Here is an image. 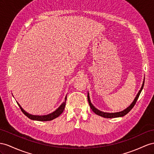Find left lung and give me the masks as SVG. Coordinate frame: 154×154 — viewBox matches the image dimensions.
I'll use <instances>...</instances> for the list:
<instances>
[{
    "instance_id": "left-lung-1",
    "label": "left lung",
    "mask_w": 154,
    "mask_h": 154,
    "mask_svg": "<svg viewBox=\"0 0 154 154\" xmlns=\"http://www.w3.org/2000/svg\"><path fill=\"white\" fill-rule=\"evenodd\" d=\"M144 85V81L143 82V86H142L140 90H139V93L137 94V95L136 97L135 98V100H134V101H133V103L131 105H130V106H129V107L127 109H125V110H124V111H122L121 112H115V113H109V112H103L99 111V110L94 107V106H93V105L91 103V102H90V97H89V96H88V103H89V105H90V108H91V109L92 110V111L94 113H96V115H99L100 116H102V117H104V118H117V117L124 116L125 115H127V114L133 109V107H134V106H135L136 102H137V101L138 100V98H139V97L140 96V92L142 91V90H143V88Z\"/></svg>"
}]
</instances>
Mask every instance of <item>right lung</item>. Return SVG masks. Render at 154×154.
Here are the masks:
<instances>
[{
  "mask_svg": "<svg viewBox=\"0 0 154 154\" xmlns=\"http://www.w3.org/2000/svg\"><path fill=\"white\" fill-rule=\"evenodd\" d=\"M66 100H67V96L65 97V101L63 102L62 105L56 110V111L52 113L49 114V115H44V116H35V115H30V114L27 113L22 109L20 105H19L17 102V103L19 106V107H20L21 111L23 112V114H24V115L25 116H26L29 118H30V119L33 120H38V121H50V120H52L54 119V118L58 117L63 112V111H64V108H65V106H66Z\"/></svg>",
  "mask_w": 154,
  "mask_h": 154,
  "instance_id": "add662e5",
  "label": "right lung"
}]
</instances>
